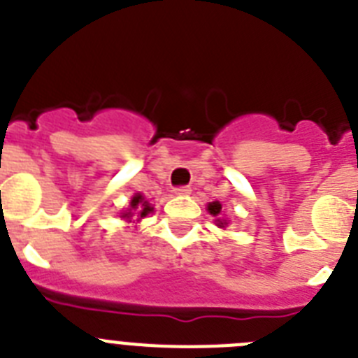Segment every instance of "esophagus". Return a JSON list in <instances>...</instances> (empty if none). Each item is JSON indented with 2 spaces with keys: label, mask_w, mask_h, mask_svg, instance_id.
<instances>
[{
  "label": "esophagus",
  "mask_w": 358,
  "mask_h": 358,
  "mask_svg": "<svg viewBox=\"0 0 358 358\" xmlns=\"http://www.w3.org/2000/svg\"><path fill=\"white\" fill-rule=\"evenodd\" d=\"M173 192H176V195H188L189 192H192V188H189V186H177L176 189H173Z\"/></svg>",
  "instance_id": "34e87169"
}]
</instances>
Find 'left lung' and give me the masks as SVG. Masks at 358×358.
Returning <instances> with one entry per match:
<instances>
[{
	"instance_id": "obj_1",
	"label": "left lung",
	"mask_w": 358,
	"mask_h": 358,
	"mask_svg": "<svg viewBox=\"0 0 358 358\" xmlns=\"http://www.w3.org/2000/svg\"><path fill=\"white\" fill-rule=\"evenodd\" d=\"M220 210H222V206H220L218 202H211V204H208V211H210L211 215H218L220 213Z\"/></svg>"
}]
</instances>
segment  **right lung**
Returning <instances> with one entry per match:
<instances>
[{
    "label": "right lung",
    "instance_id": "right-lung-1",
    "mask_svg": "<svg viewBox=\"0 0 358 358\" xmlns=\"http://www.w3.org/2000/svg\"><path fill=\"white\" fill-rule=\"evenodd\" d=\"M131 208H132V210H136V211H140V217H147V215L152 211V208L148 206V202L145 201L143 195H140V194L132 197ZM123 217L129 218V217H131V213H125V215H123Z\"/></svg>",
    "mask_w": 358,
    "mask_h": 358
}]
</instances>
